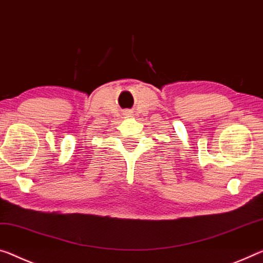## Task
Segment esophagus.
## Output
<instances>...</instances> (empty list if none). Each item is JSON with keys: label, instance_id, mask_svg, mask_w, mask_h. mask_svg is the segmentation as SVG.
Wrapping results in <instances>:
<instances>
[{"label": "esophagus", "instance_id": "1", "mask_svg": "<svg viewBox=\"0 0 263 263\" xmlns=\"http://www.w3.org/2000/svg\"><path fill=\"white\" fill-rule=\"evenodd\" d=\"M125 115H126V116H128V115H131V112H130V111H126V112H125Z\"/></svg>", "mask_w": 263, "mask_h": 263}]
</instances>
